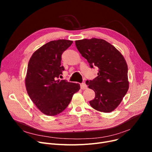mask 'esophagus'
<instances>
[{
  "mask_svg": "<svg viewBox=\"0 0 152 152\" xmlns=\"http://www.w3.org/2000/svg\"><path fill=\"white\" fill-rule=\"evenodd\" d=\"M80 86H81V89L83 90L86 89L87 88V86L85 83H81Z\"/></svg>",
  "mask_w": 152,
  "mask_h": 152,
  "instance_id": "1",
  "label": "esophagus"
}]
</instances>
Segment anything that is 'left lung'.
<instances>
[{
  "label": "left lung",
  "instance_id": "left-lung-1",
  "mask_svg": "<svg viewBox=\"0 0 152 152\" xmlns=\"http://www.w3.org/2000/svg\"><path fill=\"white\" fill-rule=\"evenodd\" d=\"M75 43L90 67L99 69L97 76L86 82L95 93V99L89 102L91 106L102 112H111L120 104L129 89L128 68L124 58L103 39H84Z\"/></svg>",
  "mask_w": 152,
  "mask_h": 152
}]
</instances>
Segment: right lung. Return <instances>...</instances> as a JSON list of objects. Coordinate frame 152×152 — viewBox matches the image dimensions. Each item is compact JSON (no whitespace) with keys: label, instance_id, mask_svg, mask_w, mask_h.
<instances>
[{"label":"right lung","instance_id":"1","mask_svg":"<svg viewBox=\"0 0 152 152\" xmlns=\"http://www.w3.org/2000/svg\"><path fill=\"white\" fill-rule=\"evenodd\" d=\"M73 41H52L40 47L29 61L25 84L31 100L42 113L57 115L65 110L80 85L58 80L65 68L61 65V55Z\"/></svg>","mask_w":152,"mask_h":152}]
</instances>
